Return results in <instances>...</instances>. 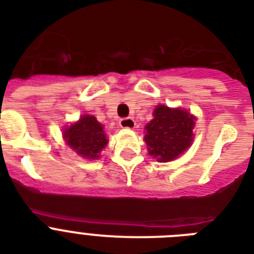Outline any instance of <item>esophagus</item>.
<instances>
[{
    "label": "esophagus",
    "mask_w": 254,
    "mask_h": 254,
    "mask_svg": "<svg viewBox=\"0 0 254 254\" xmlns=\"http://www.w3.org/2000/svg\"><path fill=\"white\" fill-rule=\"evenodd\" d=\"M120 127H127V129H133L135 127V121L131 117H125L120 120Z\"/></svg>",
    "instance_id": "34e87169"
}]
</instances>
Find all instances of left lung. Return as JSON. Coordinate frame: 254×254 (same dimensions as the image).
Masks as SVG:
<instances>
[{"instance_id": "1", "label": "left lung", "mask_w": 254, "mask_h": 254, "mask_svg": "<svg viewBox=\"0 0 254 254\" xmlns=\"http://www.w3.org/2000/svg\"><path fill=\"white\" fill-rule=\"evenodd\" d=\"M153 115L154 119L145 127L149 154L161 162L173 161L192 142L195 117L187 111L165 105H158Z\"/></svg>"}]
</instances>
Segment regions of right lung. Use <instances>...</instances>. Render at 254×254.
I'll list each match as a JSON object with an SVG mask.
<instances>
[{
    "mask_svg": "<svg viewBox=\"0 0 254 254\" xmlns=\"http://www.w3.org/2000/svg\"><path fill=\"white\" fill-rule=\"evenodd\" d=\"M64 139L77 154L89 159L99 158V153L108 143L103 125L97 123L93 116L88 115L65 129Z\"/></svg>",
    "mask_w": 254,
    "mask_h": 254,
    "instance_id": "add662e5",
    "label": "right lung"
}]
</instances>
